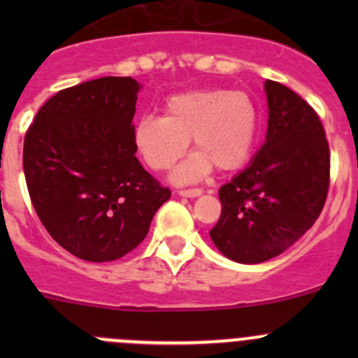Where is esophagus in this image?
<instances>
[{"mask_svg": "<svg viewBox=\"0 0 358 358\" xmlns=\"http://www.w3.org/2000/svg\"><path fill=\"white\" fill-rule=\"evenodd\" d=\"M180 196L183 197H199L202 194L201 189H187V190H180Z\"/></svg>", "mask_w": 358, "mask_h": 358, "instance_id": "34e87169", "label": "esophagus"}]
</instances>
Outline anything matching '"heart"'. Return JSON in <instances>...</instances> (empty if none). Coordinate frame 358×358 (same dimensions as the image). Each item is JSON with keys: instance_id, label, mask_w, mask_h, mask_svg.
I'll return each instance as SVG.
<instances>
[{"instance_id": "1", "label": "heart", "mask_w": 358, "mask_h": 358, "mask_svg": "<svg viewBox=\"0 0 358 358\" xmlns=\"http://www.w3.org/2000/svg\"><path fill=\"white\" fill-rule=\"evenodd\" d=\"M259 112L244 92L196 90L164 102V117L143 115L133 129L136 152L156 171H166L185 154L189 140L199 152L176 168L175 182L192 183L215 164L222 171L241 168L255 150Z\"/></svg>"}]
</instances>
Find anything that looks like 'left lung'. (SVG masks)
Returning a JSON list of instances; mask_svg holds the SVG:
<instances>
[{
	"mask_svg": "<svg viewBox=\"0 0 358 358\" xmlns=\"http://www.w3.org/2000/svg\"><path fill=\"white\" fill-rule=\"evenodd\" d=\"M268 128L251 164L220 189L209 236L227 258L262 263L315 223L329 190L331 154L317 112L287 86L265 81Z\"/></svg>",
	"mask_w": 358,
	"mask_h": 358,
	"instance_id": "1",
	"label": "left lung"
}]
</instances>
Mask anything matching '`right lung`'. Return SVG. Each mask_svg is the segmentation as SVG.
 Instances as JSON below:
<instances>
[{"label":"right lung","instance_id":"right-lung-1","mask_svg":"<svg viewBox=\"0 0 358 358\" xmlns=\"http://www.w3.org/2000/svg\"><path fill=\"white\" fill-rule=\"evenodd\" d=\"M133 78L92 79L60 90L24 138L29 196L50 236L86 262H114L149 232L169 189L135 157Z\"/></svg>","mask_w":358,"mask_h":358}]
</instances>
